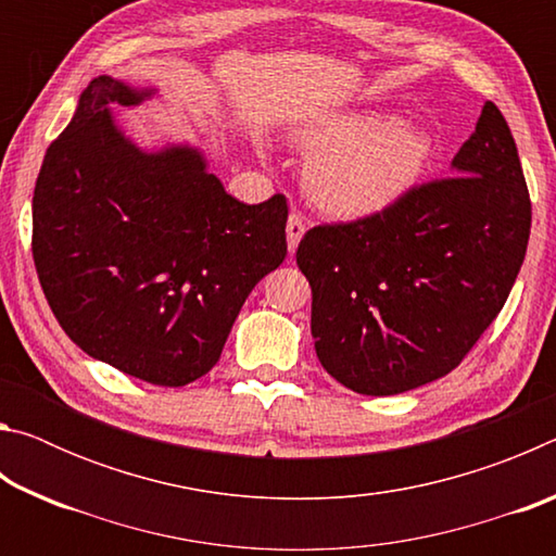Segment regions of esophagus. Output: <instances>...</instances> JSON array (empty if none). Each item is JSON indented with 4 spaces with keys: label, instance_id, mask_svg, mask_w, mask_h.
Segmentation results:
<instances>
[{
    "label": "esophagus",
    "instance_id": "esophagus-1",
    "mask_svg": "<svg viewBox=\"0 0 556 556\" xmlns=\"http://www.w3.org/2000/svg\"><path fill=\"white\" fill-rule=\"evenodd\" d=\"M304 232H306V225H304V218H301V213H291L287 220V244L291 255L296 252V244L301 242V238H304Z\"/></svg>",
    "mask_w": 556,
    "mask_h": 556
}]
</instances>
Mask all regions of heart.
<instances>
[{
	"mask_svg": "<svg viewBox=\"0 0 556 556\" xmlns=\"http://www.w3.org/2000/svg\"><path fill=\"white\" fill-rule=\"evenodd\" d=\"M296 142L312 154L306 193L345 220L390 211L421 184L434 159L425 127L378 110H341L308 122Z\"/></svg>",
	"mask_w": 556,
	"mask_h": 556,
	"instance_id": "obj_1",
	"label": "heart"
}]
</instances>
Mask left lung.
<instances>
[{
    "label": "left lung",
    "instance_id": "1",
    "mask_svg": "<svg viewBox=\"0 0 556 556\" xmlns=\"http://www.w3.org/2000/svg\"><path fill=\"white\" fill-rule=\"evenodd\" d=\"M530 225L515 139L485 102L448 178L372 218L318 225L299 242L324 370L372 397L444 378L501 314Z\"/></svg>",
    "mask_w": 556,
    "mask_h": 556
}]
</instances>
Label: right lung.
I'll use <instances>...</instances> for the list:
<instances>
[{
  "label": "right lung",
  "mask_w": 556,
  "mask_h": 556,
  "mask_svg": "<svg viewBox=\"0 0 556 556\" xmlns=\"http://www.w3.org/2000/svg\"><path fill=\"white\" fill-rule=\"evenodd\" d=\"M154 88L98 75L34 188V262L53 316L96 361L184 388L223 353L244 299L287 257V199L240 203L199 147L144 149L112 108Z\"/></svg>",
  "instance_id": "1"
}]
</instances>
